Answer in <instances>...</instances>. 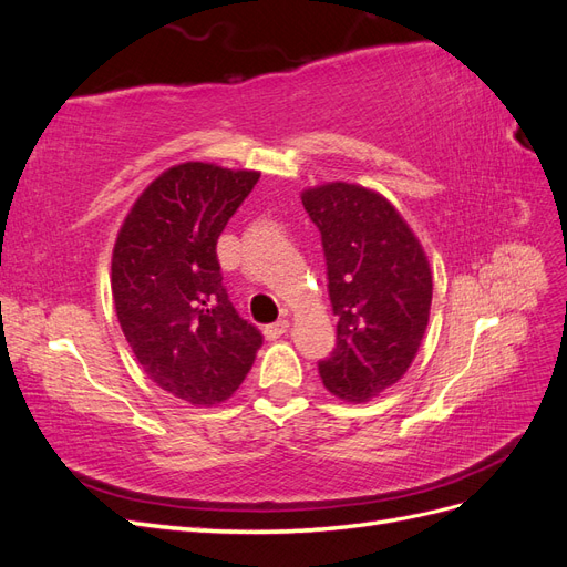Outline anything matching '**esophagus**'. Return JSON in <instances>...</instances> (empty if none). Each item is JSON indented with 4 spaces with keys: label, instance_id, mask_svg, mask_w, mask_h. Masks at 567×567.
Here are the masks:
<instances>
[{
    "label": "esophagus",
    "instance_id": "1",
    "mask_svg": "<svg viewBox=\"0 0 567 567\" xmlns=\"http://www.w3.org/2000/svg\"><path fill=\"white\" fill-rule=\"evenodd\" d=\"M288 319H279V321H274V323H269V326H265V336H267V340H277V338H281L286 331H288Z\"/></svg>",
    "mask_w": 567,
    "mask_h": 567
}]
</instances>
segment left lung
<instances>
[{
  "label": "left lung",
  "mask_w": 567,
  "mask_h": 567,
  "mask_svg": "<svg viewBox=\"0 0 567 567\" xmlns=\"http://www.w3.org/2000/svg\"><path fill=\"white\" fill-rule=\"evenodd\" d=\"M302 205L321 231L338 317L319 375L336 398L369 402L414 362L431 317V265L404 217L371 188L321 184L302 192Z\"/></svg>",
  "instance_id": "obj_1"
}]
</instances>
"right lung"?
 <instances>
[{
    "label": "right lung",
    "instance_id": "right-lung-1",
    "mask_svg": "<svg viewBox=\"0 0 567 567\" xmlns=\"http://www.w3.org/2000/svg\"><path fill=\"white\" fill-rule=\"evenodd\" d=\"M260 173L213 163L165 169L117 231L111 290L148 379L194 406L229 400L262 346L221 286L217 238Z\"/></svg>",
    "mask_w": 567,
    "mask_h": 567
}]
</instances>
